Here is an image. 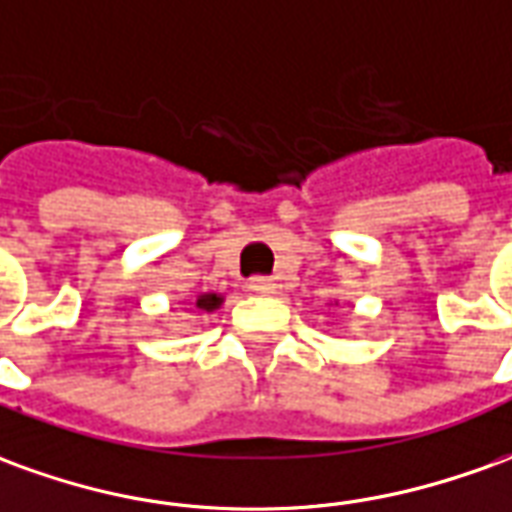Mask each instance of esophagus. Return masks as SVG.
<instances>
[{
    "label": "esophagus",
    "instance_id": "34e87169",
    "mask_svg": "<svg viewBox=\"0 0 512 512\" xmlns=\"http://www.w3.org/2000/svg\"><path fill=\"white\" fill-rule=\"evenodd\" d=\"M249 291L268 296V293H274V282L268 280V277H252V280H249Z\"/></svg>",
    "mask_w": 512,
    "mask_h": 512
}]
</instances>
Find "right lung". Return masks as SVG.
Masks as SVG:
<instances>
[{
  "instance_id": "right-lung-1",
  "label": "right lung",
  "mask_w": 512,
  "mask_h": 512,
  "mask_svg": "<svg viewBox=\"0 0 512 512\" xmlns=\"http://www.w3.org/2000/svg\"><path fill=\"white\" fill-rule=\"evenodd\" d=\"M196 305L202 307V310H216V307L221 305V296H216V293H205V296L196 299Z\"/></svg>"
}]
</instances>
